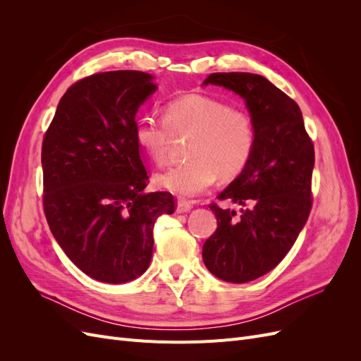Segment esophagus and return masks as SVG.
<instances>
[{
  "instance_id": "esophagus-1",
  "label": "esophagus",
  "mask_w": 361,
  "mask_h": 361,
  "mask_svg": "<svg viewBox=\"0 0 361 361\" xmlns=\"http://www.w3.org/2000/svg\"><path fill=\"white\" fill-rule=\"evenodd\" d=\"M192 209V204L190 203V202H187V200H178V212L179 214H183V212H188V211H191Z\"/></svg>"
}]
</instances>
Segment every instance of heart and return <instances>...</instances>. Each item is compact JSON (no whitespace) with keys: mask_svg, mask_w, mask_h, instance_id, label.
I'll use <instances>...</instances> for the list:
<instances>
[{"mask_svg":"<svg viewBox=\"0 0 361 361\" xmlns=\"http://www.w3.org/2000/svg\"><path fill=\"white\" fill-rule=\"evenodd\" d=\"M173 134L190 135L188 159L158 176L161 187L182 197H197L216 176L232 179L248 164L256 130L251 117L215 97L192 93L170 101L164 117L145 116L135 126V138L158 166L166 164Z\"/></svg>","mask_w":361,"mask_h":361,"instance_id":"b5f03b06","label":"heart"}]
</instances>
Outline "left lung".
Wrapping results in <instances>:
<instances>
[{"label":"left lung","mask_w":361,"mask_h":361,"mask_svg":"<svg viewBox=\"0 0 361 361\" xmlns=\"http://www.w3.org/2000/svg\"><path fill=\"white\" fill-rule=\"evenodd\" d=\"M204 84L243 96L256 130L245 169L216 197L241 204V215L211 203L218 226L203 244V262L215 277L247 283L285 259L307 221L314 147L298 104L264 76L218 72Z\"/></svg>","instance_id":"left-lung-1"}]
</instances>
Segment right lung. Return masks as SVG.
<instances>
[{
	"instance_id": "1",
	"label": "right lung",
	"mask_w": 361,
	"mask_h": 361,
	"mask_svg": "<svg viewBox=\"0 0 361 361\" xmlns=\"http://www.w3.org/2000/svg\"><path fill=\"white\" fill-rule=\"evenodd\" d=\"M140 71L93 73L63 94L43 135V211L66 256L87 276L126 283L147 269L167 191L145 192L149 174L135 114L155 92Z\"/></svg>"
}]
</instances>
